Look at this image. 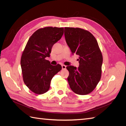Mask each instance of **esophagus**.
<instances>
[{
    "label": "esophagus",
    "mask_w": 126,
    "mask_h": 126,
    "mask_svg": "<svg viewBox=\"0 0 126 126\" xmlns=\"http://www.w3.org/2000/svg\"><path fill=\"white\" fill-rule=\"evenodd\" d=\"M62 69H65L66 68V66L65 65H62Z\"/></svg>",
    "instance_id": "obj_1"
}]
</instances>
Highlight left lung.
<instances>
[{"label":"left lung","mask_w":126,"mask_h":126,"mask_svg":"<svg viewBox=\"0 0 126 126\" xmlns=\"http://www.w3.org/2000/svg\"><path fill=\"white\" fill-rule=\"evenodd\" d=\"M64 37L72 54L78 55L79 66H67V78L72 91L89 94L94 89L101 76L102 55L98 42L89 32L80 28L65 27Z\"/></svg>","instance_id":"8db88e82"}]
</instances>
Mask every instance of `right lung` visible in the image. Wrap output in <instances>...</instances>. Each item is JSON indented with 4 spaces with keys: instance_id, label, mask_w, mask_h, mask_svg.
<instances>
[{
    "instance_id": "right-lung-1",
    "label": "right lung",
    "mask_w": 126,
    "mask_h": 126,
    "mask_svg": "<svg viewBox=\"0 0 126 126\" xmlns=\"http://www.w3.org/2000/svg\"><path fill=\"white\" fill-rule=\"evenodd\" d=\"M64 28L46 27L30 36L21 57L23 80L33 93L41 94L50 88L52 78L62 68L60 64H50L45 58L50 57L51 48L63 34Z\"/></svg>"
}]
</instances>
